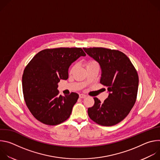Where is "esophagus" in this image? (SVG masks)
Segmentation results:
<instances>
[{
  "mask_svg": "<svg viewBox=\"0 0 160 160\" xmlns=\"http://www.w3.org/2000/svg\"><path fill=\"white\" fill-rule=\"evenodd\" d=\"M86 97H87V96H86V95H85V94H80V95H79V98H81V99L85 98H86Z\"/></svg>",
  "mask_w": 160,
  "mask_h": 160,
  "instance_id": "34e87169",
  "label": "esophagus"
}]
</instances>
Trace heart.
<instances>
[{
	"instance_id": "obj_1",
	"label": "heart",
	"mask_w": 160,
	"mask_h": 160,
	"mask_svg": "<svg viewBox=\"0 0 160 160\" xmlns=\"http://www.w3.org/2000/svg\"><path fill=\"white\" fill-rule=\"evenodd\" d=\"M97 64V62H96L95 61H88V62H87V66H88V65H91V64ZM75 67H76V66H75V65H73V66L71 68L70 72H73V70H75Z\"/></svg>"
}]
</instances>
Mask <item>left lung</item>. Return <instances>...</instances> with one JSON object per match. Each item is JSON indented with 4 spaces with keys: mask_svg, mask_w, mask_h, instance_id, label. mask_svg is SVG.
<instances>
[{
    "mask_svg": "<svg viewBox=\"0 0 160 160\" xmlns=\"http://www.w3.org/2000/svg\"><path fill=\"white\" fill-rule=\"evenodd\" d=\"M100 64V83L109 92L101 102L94 98V104L88 108L90 118L102 126L118 124L127 117L134 106L139 86V76L129 58L118 50L104 48H83Z\"/></svg>",
    "mask_w": 160,
    "mask_h": 160,
    "instance_id": "left-lung-1",
    "label": "left lung"
}]
</instances>
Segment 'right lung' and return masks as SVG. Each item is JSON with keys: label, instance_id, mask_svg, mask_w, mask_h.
I'll list each match as a JSON object with an SVG mask.
<instances>
[{"label": "right lung", "instance_id": "obj_1", "mask_svg": "<svg viewBox=\"0 0 160 160\" xmlns=\"http://www.w3.org/2000/svg\"><path fill=\"white\" fill-rule=\"evenodd\" d=\"M86 54L80 48L46 49L38 52L25 67L22 93L32 115L41 123L57 125L69 118L78 94L59 95L58 83L67 80L68 68Z\"/></svg>", "mask_w": 160, "mask_h": 160}]
</instances>
